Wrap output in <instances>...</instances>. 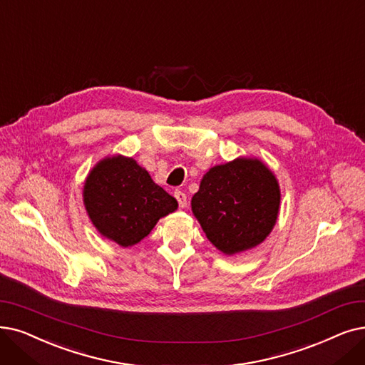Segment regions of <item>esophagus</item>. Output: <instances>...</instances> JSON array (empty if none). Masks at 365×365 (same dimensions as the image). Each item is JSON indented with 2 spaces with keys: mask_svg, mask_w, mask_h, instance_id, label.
I'll list each match as a JSON object with an SVG mask.
<instances>
[{
  "mask_svg": "<svg viewBox=\"0 0 365 365\" xmlns=\"http://www.w3.org/2000/svg\"><path fill=\"white\" fill-rule=\"evenodd\" d=\"M174 197H176V200L179 202V207L185 209L186 207V194L182 192V191H176V192H174Z\"/></svg>",
  "mask_w": 365,
  "mask_h": 365,
  "instance_id": "esophagus-1",
  "label": "esophagus"
}]
</instances>
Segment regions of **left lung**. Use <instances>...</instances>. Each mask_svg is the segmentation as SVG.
Masks as SVG:
<instances>
[{
  "instance_id": "8db88e82",
  "label": "left lung",
  "mask_w": 365,
  "mask_h": 365,
  "mask_svg": "<svg viewBox=\"0 0 365 365\" xmlns=\"http://www.w3.org/2000/svg\"><path fill=\"white\" fill-rule=\"evenodd\" d=\"M191 207L209 242L231 257L270 235L279 216L280 186L261 160L240 156L204 174Z\"/></svg>"
}]
</instances>
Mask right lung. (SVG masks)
<instances>
[{"label":"right lung","mask_w":365,"mask_h":365,"mask_svg":"<svg viewBox=\"0 0 365 365\" xmlns=\"http://www.w3.org/2000/svg\"><path fill=\"white\" fill-rule=\"evenodd\" d=\"M83 204L97 231L122 247L140 243L179 205L146 168L123 155L95 164L83 185Z\"/></svg>","instance_id":"add662e5"}]
</instances>
